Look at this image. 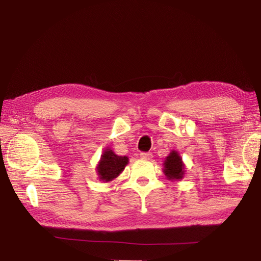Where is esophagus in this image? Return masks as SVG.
I'll use <instances>...</instances> for the list:
<instances>
[{
    "mask_svg": "<svg viewBox=\"0 0 261 261\" xmlns=\"http://www.w3.org/2000/svg\"><path fill=\"white\" fill-rule=\"evenodd\" d=\"M152 153L151 152H143L141 153V158L142 159H145V160H150V159H152Z\"/></svg>",
    "mask_w": 261,
    "mask_h": 261,
    "instance_id": "1",
    "label": "esophagus"
}]
</instances>
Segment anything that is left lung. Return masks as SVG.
Returning <instances> with one entry per match:
<instances>
[{
    "instance_id": "left-lung-1",
    "label": "left lung",
    "mask_w": 261,
    "mask_h": 261,
    "mask_svg": "<svg viewBox=\"0 0 261 261\" xmlns=\"http://www.w3.org/2000/svg\"><path fill=\"white\" fill-rule=\"evenodd\" d=\"M163 172L170 180H181L185 174V164L177 151H172L163 163Z\"/></svg>"
}]
</instances>
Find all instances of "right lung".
<instances>
[{"instance_id": "obj_1", "label": "right lung", "mask_w": 261, "mask_h": 261, "mask_svg": "<svg viewBox=\"0 0 261 261\" xmlns=\"http://www.w3.org/2000/svg\"><path fill=\"white\" fill-rule=\"evenodd\" d=\"M127 163H128V158L117 155L113 150L107 148L101 155L97 167L99 180L103 182H109L116 179L123 172Z\"/></svg>"}]
</instances>
